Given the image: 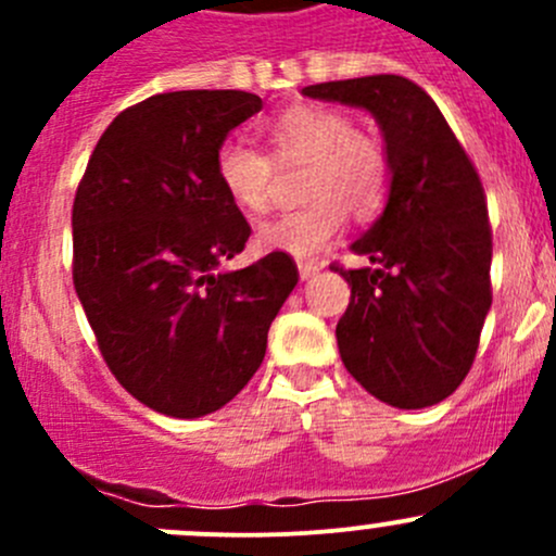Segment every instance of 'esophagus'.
I'll return each mask as SVG.
<instances>
[{
  "label": "esophagus",
  "mask_w": 556,
  "mask_h": 556,
  "mask_svg": "<svg viewBox=\"0 0 556 556\" xmlns=\"http://www.w3.org/2000/svg\"><path fill=\"white\" fill-rule=\"evenodd\" d=\"M319 263H312V261H301L299 263V274H301V279H312L314 274H319Z\"/></svg>",
  "instance_id": "esophagus-1"
}]
</instances>
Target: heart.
Listing matches in <instances>:
<instances>
[{"label":"heart","mask_w":556,"mask_h":556,"mask_svg":"<svg viewBox=\"0 0 556 556\" xmlns=\"http://www.w3.org/2000/svg\"><path fill=\"white\" fill-rule=\"evenodd\" d=\"M271 153L242 139H226L215 150V177L239 210L266 212L274 195L277 166L306 164L301 210L282 212L257 228V244L295 257H317L346 223L379 215L390 195L392 166L384 144L357 131L344 110L299 104L266 123Z\"/></svg>","instance_id":"heart-1"}]
</instances>
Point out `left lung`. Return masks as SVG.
Segmentation results:
<instances>
[{
    "label": "left lung",
    "mask_w": 556,
    "mask_h": 556,
    "mask_svg": "<svg viewBox=\"0 0 556 556\" xmlns=\"http://www.w3.org/2000/svg\"><path fill=\"white\" fill-rule=\"evenodd\" d=\"M304 97L374 112L392 166L384 215L352 244L371 266L330 263L352 288L336 325L341 361L390 406H433L468 377L492 304V228L479 172L408 77L317 83Z\"/></svg>",
    "instance_id": "8db88e82"
}]
</instances>
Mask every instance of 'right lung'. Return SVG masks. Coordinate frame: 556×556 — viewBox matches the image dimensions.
I'll return each instance as SVG.
<instances>
[{
	"mask_svg": "<svg viewBox=\"0 0 556 556\" xmlns=\"http://www.w3.org/2000/svg\"><path fill=\"white\" fill-rule=\"evenodd\" d=\"M261 106L247 91L155 93L104 128L77 185V299L117 382L169 417L217 412L250 382L299 282L279 250L220 271L252 228L217 182L215 150Z\"/></svg>",
	"mask_w": 556,
	"mask_h": 556,
	"instance_id": "obj_1",
	"label": "right lung"
}]
</instances>
